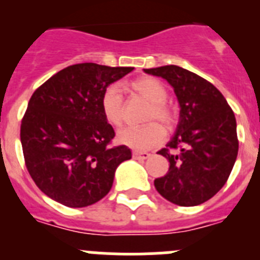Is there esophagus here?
I'll return each mask as SVG.
<instances>
[{
  "label": "esophagus",
  "instance_id": "34e87169",
  "mask_svg": "<svg viewBox=\"0 0 260 260\" xmlns=\"http://www.w3.org/2000/svg\"><path fill=\"white\" fill-rule=\"evenodd\" d=\"M151 156V153L148 152H141V151H134L133 152V157L135 158V160H146V158H148Z\"/></svg>",
  "mask_w": 260,
  "mask_h": 260
}]
</instances>
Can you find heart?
<instances>
[{
	"instance_id": "b5f03b06",
	"label": "heart",
	"mask_w": 260,
	"mask_h": 260,
	"mask_svg": "<svg viewBox=\"0 0 260 260\" xmlns=\"http://www.w3.org/2000/svg\"><path fill=\"white\" fill-rule=\"evenodd\" d=\"M130 88L137 95L150 103L146 112L144 121L150 122L157 119L167 127H171L174 122V112L168 103V89L160 80L152 77H143L133 80ZM102 113L107 122L114 127L122 125L123 121V99L118 87L110 84L103 91L100 99ZM165 138V132L157 122H150L142 127H126L118 133L117 139L121 144L133 150L144 151L161 143Z\"/></svg>"
}]
</instances>
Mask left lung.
<instances>
[{
    "mask_svg": "<svg viewBox=\"0 0 260 260\" xmlns=\"http://www.w3.org/2000/svg\"><path fill=\"white\" fill-rule=\"evenodd\" d=\"M161 77L180 103V121L167 148L158 151L169 171L155 187L167 201L191 207L207 202L228 180L238 153L233 110L212 83L176 65L144 69Z\"/></svg>",
    "mask_w": 260,
    "mask_h": 260,
    "instance_id": "obj_1",
    "label": "left lung"
}]
</instances>
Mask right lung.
I'll list each match as a JSON object with an SVG mask.
<instances>
[{
    "mask_svg": "<svg viewBox=\"0 0 260 260\" xmlns=\"http://www.w3.org/2000/svg\"><path fill=\"white\" fill-rule=\"evenodd\" d=\"M133 71L92 62L58 71L31 96L20 125L27 171L36 186L68 207H87L112 189L114 172L132 158L126 146L110 147L114 130L102 113L109 84Z\"/></svg>",
    "mask_w": 260,
    "mask_h": 260,
    "instance_id": "add662e5",
    "label": "right lung"
}]
</instances>
